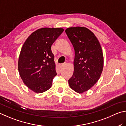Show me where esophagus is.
I'll return each mask as SVG.
<instances>
[{"instance_id": "esophagus-1", "label": "esophagus", "mask_w": 126, "mask_h": 126, "mask_svg": "<svg viewBox=\"0 0 126 126\" xmlns=\"http://www.w3.org/2000/svg\"><path fill=\"white\" fill-rule=\"evenodd\" d=\"M63 63H60V64H59V67L60 69H61L62 67H63Z\"/></svg>"}]
</instances>
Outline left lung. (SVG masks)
Listing matches in <instances>:
<instances>
[{"label":"left lung","instance_id":"obj_1","mask_svg":"<svg viewBox=\"0 0 126 126\" xmlns=\"http://www.w3.org/2000/svg\"><path fill=\"white\" fill-rule=\"evenodd\" d=\"M65 32L75 50L74 71L69 84L81 94L91 89L100 79L103 67L102 50L98 39L89 29L69 28Z\"/></svg>","mask_w":126,"mask_h":126}]
</instances>
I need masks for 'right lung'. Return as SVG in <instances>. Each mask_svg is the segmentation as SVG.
I'll return each mask as SVG.
<instances>
[{"label":"right lung","instance_id":"right-lung-1","mask_svg":"<svg viewBox=\"0 0 126 126\" xmlns=\"http://www.w3.org/2000/svg\"><path fill=\"white\" fill-rule=\"evenodd\" d=\"M62 28L37 29L26 40L18 61L20 76L29 89L36 93L47 91L56 75L51 45L63 32Z\"/></svg>","mask_w":126,"mask_h":126}]
</instances>
